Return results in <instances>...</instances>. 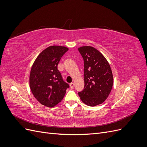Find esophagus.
I'll return each mask as SVG.
<instances>
[{"instance_id":"esophagus-1","label":"esophagus","mask_w":147,"mask_h":147,"mask_svg":"<svg viewBox=\"0 0 147 147\" xmlns=\"http://www.w3.org/2000/svg\"><path fill=\"white\" fill-rule=\"evenodd\" d=\"M74 86V83H70V87L71 88H73Z\"/></svg>"}]
</instances>
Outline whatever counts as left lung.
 Segmentation results:
<instances>
[{"label": "left lung", "instance_id": "1", "mask_svg": "<svg viewBox=\"0 0 147 147\" xmlns=\"http://www.w3.org/2000/svg\"><path fill=\"white\" fill-rule=\"evenodd\" d=\"M78 51L84 61V89L78 92L85 104L94 107L107 98L112 90L113 78L108 61L96 48L84 46Z\"/></svg>", "mask_w": 147, "mask_h": 147}]
</instances>
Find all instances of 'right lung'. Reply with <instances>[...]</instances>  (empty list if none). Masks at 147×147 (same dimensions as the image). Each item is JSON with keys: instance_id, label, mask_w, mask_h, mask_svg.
Segmentation results:
<instances>
[{"instance_id": "obj_1", "label": "right lung", "mask_w": 147, "mask_h": 147, "mask_svg": "<svg viewBox=\"0 0 147 147\" xmlns=\"http://www.w3.org/2000/svg\"><path fill=\"white\" fill-rule=\"evenodd\" d=\"M68 50L65 47H49L40 53L31 68L30 90L40 103L48 107L59 103L69 88L57 69L61 58Z\"/></svg>"}]
</instances>
